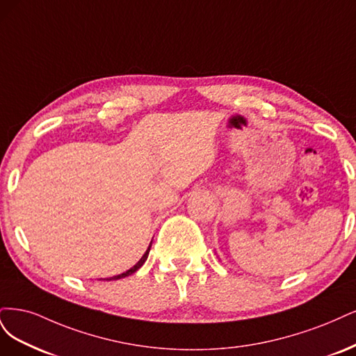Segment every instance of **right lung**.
Listing matches in <instances>:
<instances>
[{
    "label": "right lung",
    "mask_w": 356,
    "mask_h": 356,
    "mask_svg": "<svg viewBox=\"0 0 356 356\" xmlns=\"http://www.w3.org/2000/svg\"><path fill=\"white\" fill-rule=\"evenodd\" d=\"M152 245V244H151ZM151 245H149V248L146 250V253L143 254V257L136 263V265L131 268V269H129L127 272H124V273H121V275H117V277H112V278H108L106 281H113V280H121V278H125V277H129V275H131V273H134L137 269H140L142 266H143V263L146 261V259H147V254H149V250H151Z\"/></svg>",
    "instance_id": "add662e5"
}]
</instances>
